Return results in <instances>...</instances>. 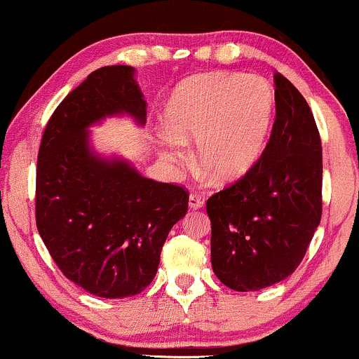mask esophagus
Here are the masks:
<instances>
[{"mask_svg":"<svg viewBox=\"0 0 359 359\" xmlns=\"http://www.w3.org/2000/svg\"><path fill=\"white\" fill-rule=\"evenodd\" d=\"M189 205H191L192 209H201L204 205V197H201L199 194H191L189 196Z\"/></svg>","mask_w":359,"mask_h":359,"instance_id":"obj_1","label":"esophagus"}]
</instances>
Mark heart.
I'll return each mask as SVG.
<instances>
[{
	"instance_id": "heart-1",
	"label": "heart",
	"mask_w": 359,
	"mask_h": 359,
	"mask_svg": "<svg viewBox=\"0 0 359 359\" xmlns=\"http://www.w3.org/2000/svg\"><path fill=\"white\" fill-rule=\"evenodd\" d=\"M275 116V93L265 79L211 72L185 81L165 108L167 158H187L182 143L196 142L197 162L217 182L248 174L265 150Z\"/></svg>"
}]
</instances>
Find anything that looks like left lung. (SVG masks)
<instances>
[{
	"instance_id": "1",
	"label": "left lung",
	"mask_w": 359,
	"mask_h": 359,
	"mask_svg": "<svg viewBox=\"0 0 359 359\" xmlns=\"http://www.w3.org/2000/svg\"><path fill=\"white\" fill-rule=\"evenodd\" d=\"M275 121L255 167L212 194L211 262L238 292L262 290L297 270L323 216V147L302 94L277 72Z\"/></svg>"
}]
</instances>
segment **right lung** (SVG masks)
Here are the masks:
<instances>
[{"instance_id":"right-lung-1","label":"right lung","mask_w":359,"mask_h":359,"mask_svg":"<svg viewBox=\"0 0 359 359\" xmlns=\"http://www.w3.org/2000/svg\"><path fill=\"white\" fill-rule=\"evenodd\" d=\"M130 65L90 72L57 106L36 160V229L59 270L102 299L142 294L163 243L189 208V191L142 177L89 150L88 126L109 114L147 119Z\"/></svg>"}]
</instances>
